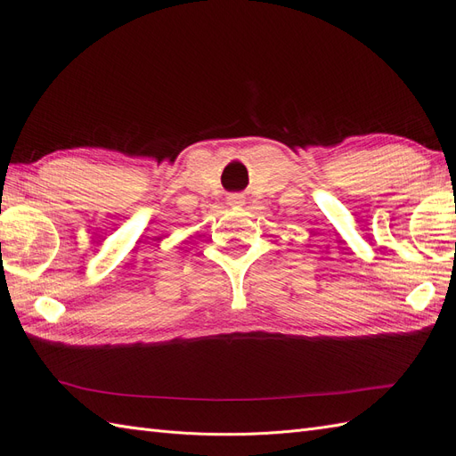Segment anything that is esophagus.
<instances>
[{"label": "esophagus", "instance_id": "1", "mask_svg": "<svg viewBox=\"0 0 456 456\" xmlns=\"http://www.w3.org/2000/svg\"><path fill=\"white\" fill-rule=\"evenodd\" d=\"M229 204H231V206H240V204H242V196L231 194V196H229Z\"/></svg>", "mask_w": 456, "mask_h": 456}]
</instances>
